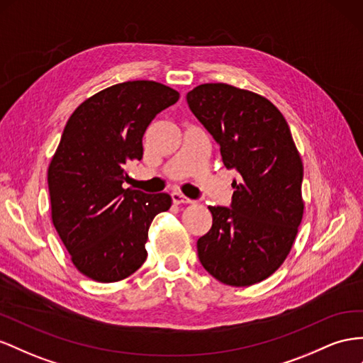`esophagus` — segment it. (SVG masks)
Returning <instances> with one entry per match:
<instances>
[{"instance_id": "1", "label": "esophagus", "mask_w": 363, "mask_h": 363, "mask_svg": "<svg viewBox=\"0 0 363 363\" xmlns=\"http://www.w3.org/2000/svg\"><path fill=\"white\" fill-rule=\"evenodd\" d=\"M171 197H172V201H174L175 204H188V203H192L191 199L184 197V195H182L180 192H172Z\"/></svg>"}]
</instances>
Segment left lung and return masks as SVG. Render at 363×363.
I'll use <instances>...</instances> for the list:
<instances>
[{"label":"left lung","instance_id":"8db88e82","mask_svg":"<svg viewBox=\"0 0 363 363\" xmlns=\"http://www.w3.org/2000/svg\"><path fill=\"white\" fill-rule=\"evenodd\" d=\"M194 116L241 179L230 208L209 206L212 228L197 241L201 266L223 284L246 287L269 278L293 246L303 213V168L289 125L266 97L228 84L186 94Z\"/></svg>","mask_w":363,"mask_h":363}]
</instances>
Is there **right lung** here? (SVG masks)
Masks as SVG:
<instances>
[{
  "label": "right lung",
  "mask_w": 363,
  "mask_h": 363,
  "mask_svg": "<svg viewBox=\"0 0 363 363\" xmlns=\"http://www.w3.org/2000/svg\"><path fill=\"white\" fill-rule=\"evenodd\" d=\"M179 97L159 82L128 81L96 93L68 119L48 166V191L55 228L85 277L121 281L148 257V229L172 200L125 189L126 166L142 160L146 128Z\"/></svg>",
  "instance_id": "right-lung-1"
}]
</instances>
